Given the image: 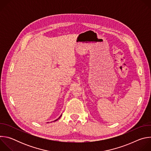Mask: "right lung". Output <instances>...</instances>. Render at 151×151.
<instances>
[{"instance_id": "1", "label": "right lung", "mask_w": 151, "mask_h": 151, "mask_svg": "<svg viewBox=\"0 0 151 151\" xmlns=\"http://www.w3.org/2000/svg\"><path fill=\"white\" fill-rule=\"evenodd\" d=\"M61 115H60V116H59V118H58V119H55V121H57V120H58V119H59V118H60V117H61Z\"/></svg>"}]
</instances>
